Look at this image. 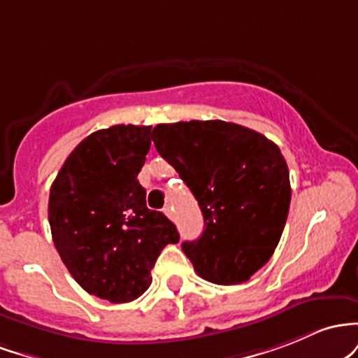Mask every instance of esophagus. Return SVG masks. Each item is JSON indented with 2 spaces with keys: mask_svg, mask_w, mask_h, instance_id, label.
<instances>
[{
  "mask_svg": "<svg viewBox=\"0 0 358 358\" xmlns=\"http://www.w3.org/2000/svg\"><path fill=\"white\" fill-rule=\"evenodd\" d=\"M164 213H166V215H167L171 220H172V216H174V215H172V206H171V204H167V206L164 208Z\"/></svg>",
  "mask_w": 358,
  "mask_h": 358,
  "instance_id": "34e87169",
  "label": "esophagus"
}]
</instances>
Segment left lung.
Instances as JSON below:
<instances>
[{"label": "left lung", "instance_id": "left-lung-1", "mask_svg": "<svg viewBox=\"0 0 358 358\" xmlns=\"http://www.w3.org/2000/svg\"><path fill=\"white\" fill-rule=\"evenodd\" d=\"M152 140L187 184L204 230L182 250L203 279L242 284L274 254L291 204L286 159L259 131L236 123H160Z\"/></svg>", "mask_w": 358, "mask_h": 358}]
</instances>
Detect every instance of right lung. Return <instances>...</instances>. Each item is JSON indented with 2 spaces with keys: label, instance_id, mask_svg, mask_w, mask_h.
<instances>
[{
  "label": "right lung",
  "instance_id": "add662e5",
  "mask_svg": "<svg viewBox=\"0 0 358 358\" xmlns=\"http://www.w3.org/2000/svg\"><path fill=\"white\" fill-rule=\"evenodd\" d=\"M150 128L115 125L83 140L52 182L49 223L64 266L84 291L130 303L152 282L150 271L176 224L147 208L138 182Z\"/></svg>",
  "mask_w": 358,
  "mask_h": 358
}]
</instances>
